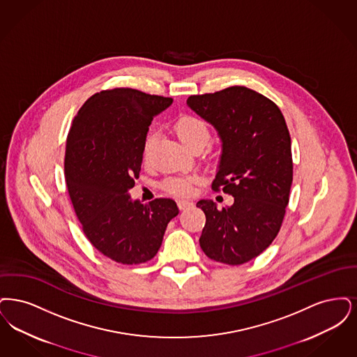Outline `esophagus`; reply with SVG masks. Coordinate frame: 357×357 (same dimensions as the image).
Listing matches in <instances>:
<instances>
[{"mask_svg":"<svg viewBox=\"0 0 357 357\" xmlns=\"http://www.w3.org/2000/svg\"><path fill=\"white\" fill-rule=\"evenodd\" d=\"M177 205H178V208H180L181 211H184L186 208L192 206V205H193V202H188V200H178V202H177Z\"/></svg>","mask_w":357,"mask_h":357,"instance_id":"34e87169","label":"esophagus"}]
</instances>
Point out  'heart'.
Here are the masks:
<instances>
[{"mask_svg": "<svg viewBox=\"0 0 357 357\" xmlns=\"http://www.w3.org/2000/svg\"><path fill=\"white\" fill-rule=\"evenodd\" d=\"M173 128H174L177 137L189 149H193L196 146H204L211 136L208 125L205 124L202 119H199L196 116H190V114L180 116L174 121ZM155 139V132H149L148 136L145 137L144 145H142L144 160L148 158ZM196 183H197L196 176H177V177H172L167 181H164L162 188L169 195L184 197V196H189L193 193Z\"/></svg>", "mask_w": 357, "mask_h": 357, "instance_id": "obj_1", "label": "heart"}]
</instances>
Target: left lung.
<instances>
[{
	"mask_svg": "<svg viewBox=\"0 0 357 357\" xmlns=\"http://www.w3.org/2000/svg\"><path fill=\"white\" fill-rule=\"evenodd\" d=\"M186 104L222 142L212 189L234 197L222 209L197 202L206 218L200 247L218 263H248L272 244L289 202L294 162L285 119L273 101L245 86L190 96Z\"/></svg>",
	"mask_w": 357,
	"mask_h": 357,
	"instance_id": "8db88e82",
	"label": "left lung"
}]
</instances>
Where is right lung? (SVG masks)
<instances>
[{"mask_svg":"<svg viewBox=\"0 0 357 357\" xmlns=\"http://www.w3.org/2000/svg\"><path fill=\"white\" fill-rule=\"evenodd\" d=\"M171 101L130 88L101 91L70 125L63 161L69 197L86 238L116 263L153 259L178 215L172 199L141 204L128 193L139 178L149 125Z\"/></svg>","mask_w":357,"mask_h":357,"instance_id":"1","label":"right lung"}]
</instances>
